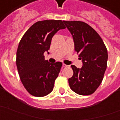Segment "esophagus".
I'll use <instances>...</instances> for the list:
<instances>
[{"instance_id": "obj_1", "label": "esophagus", "mask_w": 120, "mask_h": 120, "mask_svg": "<svg viewBox=\"0 0 120 120\" xmlns=\"http://www.w3.org/2000/svg\"><path fill=\"white\" fill-rule=\"evenodd\" d=\"M62 66L64 67V68H68V67H69V65H66V64H63Z\"/></svg>"}]
</instances>
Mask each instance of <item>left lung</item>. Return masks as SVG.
Returning a JSON list of instances; mask_svg holds the SVG:
<instances>
[{
	"label": "left lung",
	"instance_id": "left-lung-1",
	"mask_svg": "<svg viewBox=\"0 0 120 120\" xmlns=\"http://www.w3.org/2000/svg\"><path fill=\"white\" fill-rule=\"evenodd\" d=\"M64 23L73 36L75 50L83 63L81 69L71 65L73 75L68 80L70 88L80 95H90L103 80L108 59L107 50L98 33L86 22Z\"/></svg>",
	"mask_w": 120,
	"mask_h": 120
}]
</instances>
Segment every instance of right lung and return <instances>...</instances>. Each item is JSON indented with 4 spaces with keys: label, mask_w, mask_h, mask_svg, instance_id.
Masks as SVG:
<instances>
[{
    "label": "right lung",
    "mask_w": 120,
    "mask_h": 120,
    "mask_svg": "<svg viewBox=\"0 0 120 120\" xmlns=\"http://www.w3.org/2000/svg\"><path fill=\"white\" fill-rule=\"evenodd\" d=\"M64 21L46 20L34 23L20 40L17 51V69L23 86L30 94L42 97L53 89L62 63L51 64L45 60L52 37L65 29Z\"/></svg>",
    "instance_id": "add662e5"
}]
</instances>
